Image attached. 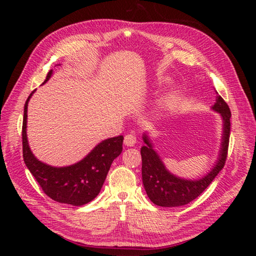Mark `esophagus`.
Listing matches in <instances>:
<instances>
[{
  "mask_svg": "<svg viewBox=\"0 0 256 256\" xmlns=\"http://www.w3.org/2000/svg\"><path fill=\"white\" fill-rule=\"evenodd\" d=\"M124 143H125L127 146H134L136 143V136L134 134H127L124 138Z\"/></svg>",
  "mask_w": 256,
  "mask_h": 256,
  "instance_id": "1",
  "label": "esophagus"
}]
</instances>
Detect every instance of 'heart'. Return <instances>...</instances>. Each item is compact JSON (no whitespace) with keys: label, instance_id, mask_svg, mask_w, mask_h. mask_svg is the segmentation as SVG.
<instances>
[{"label":"heart","instance_id":"1","mask_svg":"<svg viewBox=\"0 0 256 256\" xmlns=\"http://www.w3.org/2000/svg\"><path fill=\"white\" fill-rule=\"evenodd\" d=\"M173 100H174V94H171V95H170V96L168 97L166 102H168V104H171V102H173Z\"/></svg>","mask_w":256,"mask_h":256}]
</instances>
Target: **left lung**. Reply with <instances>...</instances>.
Masks as SVG:
<instances>
[{"label":"left lung","mask_w":256,"mask_h":256,"mask_svg":"<svg viewBox=\"0 0 256 256\" xmlns=\"http://www.w3.org/2000/svg\"><path fill=\"white\" fill-rule=\"evenodd\" d=\"M212 109L219 112L223 118V142L218 164L212 171L198 180H184L170 174L158 154L152 148V144L144 136L145 146L141 148L142 156V180L145 191L154 204L162 207H178L192 202L203 193L214 177L223 168L228 158L230 110L224 99L216 92V104Z\"/></svg>","instance_id":"obj_1"}]
</instances>
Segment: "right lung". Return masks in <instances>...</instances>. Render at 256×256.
<instances>
[{"label":"right lung","mask_w":256,"mask_h":256,"mask_svg":"<svg viewBox=\"0 0 256 256\" xmlns=\"http://www.w3.org/2000/svg\"><path fill=\"white\" fill-rule=\"evenodd\" d=\"M51 74L52 70L48 72L44 83L49 80ZM34 92L35 90L26 99L23 113L22 152L24 164L42 191L53 200L74 206L88 204L98 196L113 160L120 154L124 136H118L102 141L74 166L53 168L42 164L34 157L26 138L28 102Z\"/></svg>","instance_id":"add662e5"}]
</instances>
